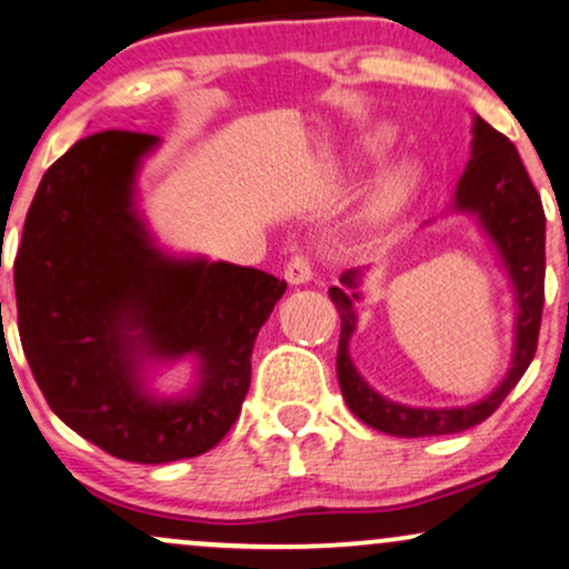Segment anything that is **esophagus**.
Segmentation results:
<instances>
[{
	"label": "esophagus",
	"instance_id": "34e87169",
	"mask_svg": "<svg viewBox=\"0 0 569 569\" xmlns=\"http://www.w3.org/2000/svg\"><path fill=\"white\" fill-rule=\"evenodd\" d=\"M313 271H311V260L303 256V252H298V256L290 258V263L284 266V279L290 284H306L311 282Z\"/></svg>",
	"mask_w": 569,
	"mask_h": 569
}]
</instances>
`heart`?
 Returning a JSON list of instances; mask_svg holds the SVG:
<instances>
[{
	"instance_id": "1",
	"label": "heart",
	"mask_w": 569,
	"mask_h": 569,
	"mask_svg": "<svg viewBox=\"0 0 569 569\" xmlns=\"http://www.w3.org/2000/svg\"><path fill=\"white\" fill-rule=\"evenodd\" d=\"M407 186H410V172L405 164H389L376 178L370 193H367L362 204V220L365 223H380V220L391 218L405 202Z\"/></svg>"
}]
</instances>
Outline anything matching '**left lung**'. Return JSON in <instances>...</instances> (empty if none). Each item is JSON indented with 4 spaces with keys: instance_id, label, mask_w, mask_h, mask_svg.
Returning a JSON list of instances; mask_svg holds the SVG:
<instances>
[{
    "instance_id": "left-lung-1",
    "label": "left lung",
    "mask_w": 569,
    "mask_h": 569,
    "mask_svg": "<svg viewBox=\"0 0 569 569\" xmlns=\"http://www.w3.org/2000/svg\"><path fill=\"white\" fill-rule=\"evenodd\" d=\"M452 210L477 216L487 237L496 242L513 287H517L519 313L511 370L503 383L482 402L450 407V410H429V407L397 405L372 391L349 357V340L357 327L353 300L359 298L357 284L362 271H346L340 277L343 287H330V298L340 313L338 383L346 405L362 423L383 433H393V437H439V433H458L482 423L522 380L538 349L546 282L543 204H540V193L519 159L517 146L479 117L473 119L471 159L460 176Z\"/></svg>"
}]
</instances>
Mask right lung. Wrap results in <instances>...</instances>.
Wrapping results in <instances>:
<instances>
[{"label": "right lung", "instance_id": "add662e5", "mask_svg": "<svg viewBox=\"0 0 569 569\" xmlns=\"http://www.w3.org/2000/svg\"><path fill=\"white\" fill-rule=\"evenodd\" d=\"M159 143L106 130L44 172L16 256L18 330L47 405L113 458L170 463L212 450L250 389L258 330L284 279L167 256L136 210L140 159ZM200 359L186 400L142 389L139 362Z\"/></svg>", "mask_w": 569, "mask_h": 569}]
</instances>
